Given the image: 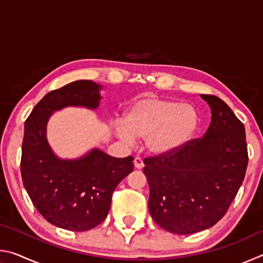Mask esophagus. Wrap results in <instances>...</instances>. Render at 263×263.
I'll return each mask as SVG.
<instances>
[{"instance_id": "1", "label": "esophagus", "mask_w": 263, "mask_h": 263, "mask_svg": "<svg viewBox=\"0 0 263 263\" xmlns=\"http://www.w3.org/2000/svg\"><path fill=\"white\" fill-rule=\"evenodd\" d=\"M135 167H136L137 169L144 168V161H142L141 158H139V157L135 158Z\"/></svg>"}]
</instances>
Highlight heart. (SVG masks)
<instances>
[{
  "label": "heart",
  "mask_w": 263,
  "mask_h": 263,
  "mask_svg": "<svg viewBox=\"0 0 263 263\" xmlns=\"http://www.w3.org/2000/svg\"><path fill=\"white\" fill-rule=\"evenodd\" d=\"M198 125L194 106L173 100L144 97L136 101L123 118V127L116 133L124 141L146 139L151 152L166 154L191 139Z\"/></svg>",
  "instance_id": "b5f03b06"
}]
</instances>
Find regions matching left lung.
<instances>
[{
	"mask_svg": "<svg viewBox=\"0 0 263 263\" xmlns=\"http://www.w3.org/2000/svg\"><path fill=\"white\" fill-rule=\"evenodd\" d=\"M201 96L211 108L205 135L173 152L144 159L151 216L175 234L217 224L237 196L248 164L243 124L219 97Z\"/></svg>",
	"mask_w": 263,
	"mask_h": 263,
	"instance_id": "obj_1",
	"label": "left lung"
}]
</instances>
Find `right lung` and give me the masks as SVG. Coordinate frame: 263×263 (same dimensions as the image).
I'll return each mask as SVG.
<instances>
[{
    "label": "right lung",
    "mask_w": 263,
    "mask_h": 263,
    "mask_svg": "<svg viewBox=\"0 0 263 263\" xmlns=\"http://www.w3.org/2000/svg\"><path fill=\"white\" fill-rule=\"evenodd\" d=\"M101 87L79 80L46 94L25 121L21 174L39 213L58 228L83 232L103 221L112 193L133 171V157L114 158L92 149L79 160H60L46 140V123L53 111L68 105L99 106Z\"/></svg>",
    "instance_id": "1"
}]
</instances>
